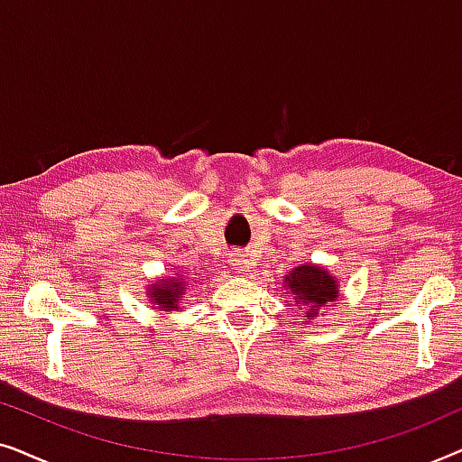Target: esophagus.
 <instances>
[{
  "instance_id": "34e87169",
  "label": "esophagus",
  "mask_w": 462,
  "mask_h": 462,
  "mask_svg": "<svg viewBox=\"0 0 462 462\" xmlns=\"http://www.w3.org/2000/svg\"><path fill=\"white\" fill-rule=\"evenodd\" d=\"M231 267L239 271L242 275H250L252 271H254V261H252L250 256H244V254H236L231 258Z\"/></svg>"
}]
</instances>
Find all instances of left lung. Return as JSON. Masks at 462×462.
<instances>
[{"instance_id": "left-lung-1", "label": "left lung", "mask_w": 462, "mask_h": 462, "mask_svg": "<svg viewBox=\"0 0 462 462\" xmlns=\"http://www.w3.org/2000/svg\"><path fill=\"white\" fill-rule=\"evenodd\" d=\"M290 294H294V305L305 307L302 318L313 319L318 318L321 307H332V302L338 299V283L337 277H332L324 267L309 263L300 264L290 271L283 277Z\"/></svg>"}]
</instances>
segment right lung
Wrapping results in <instances>:
<instances>
[{
  "label": "right lung",
  "instance_id": "add662e5",
  "mask_svg": "<svg viewBox=\"0 0 462 462\" xmlns=\"http://www.w3.org/2000/svg\"><path fill=\"white\" fill-rule=\"evenodd\" d=\"M187 290V280L182 275H170L166 280H157L147 288L151 305L160 307V311H176L179 300Z\"/></svg>",
  "mask_w": 462,
  "mask_h": 462
}]
</instances>
